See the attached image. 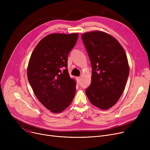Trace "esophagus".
<instances>
[{
	"mask_svg": "<svg viewBox=\"0 0 150 150\" xmlns=\"http://www.w3.org/2000/svg\"><path fill=\"white\" fill-rule=\"evenodd\" d=\"M80 80H81V78L80 77H76V81L79 83L80 81Z\"/></svg>",
	"mask_w": 150,
	"mask_h": 150,
	"instance_id": "1",
	"label": "esophagus"
}]
</instances>
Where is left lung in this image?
I'll return each mask as SVG.
<instances>
[{
	"label": "left lung",
	"mask_w": 150,
	"mask_h": 150,
	"mask_svg": "<svg viewBox=\"0 0 150 150\" xmlns=\"http://www.w3.org/2000/svg\"><path fill=\"white\" fill-rule=\"evenodd\" d=\"M92 66L91 84L86 89L91 103L108 109L119 100L129 74L127 54L111 35L100 31L81 35Z\"/></svg>",
	"instance_id": "left-lung-1"
}]
</instances>
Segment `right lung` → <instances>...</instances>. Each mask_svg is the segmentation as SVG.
<instances>
[{
  "instance_id": "1",
  "label": "right lung",
  "mask_w": 150,
  "mask_h": 150,
  "mask_svg": "<svg viewBox=\"0 0 150 150\" xmlns=\"http://www.w3.org/2000/svg\"><path fill=\"white\" fill-rule=\"evenodd\" d=\"M78 34L52 33L39 41L30 57L27 78L39 101L53 113H59L72 103L76 81L67 70L68 54Z\"/></svg>"
}]
</instances>
